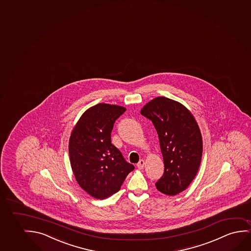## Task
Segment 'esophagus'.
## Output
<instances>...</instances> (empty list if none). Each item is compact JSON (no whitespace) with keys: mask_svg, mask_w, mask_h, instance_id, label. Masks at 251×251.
Listing matches in <instances>:
<instances>
[{"mask_svg":"<svg viewBox=\"0 0 251 251\" xmlns=\"http://www.w3.org/2000/svg\"><path fill=\"white\" fill-rule=\"evenodd\" d=\"M137 167H138V169H139V170H143L144 167H145V160L141 159V160L138 162V164H137Z\"/></svg>","mask_w":251,"mask_h":251,"instance_id":"obj_1","label":"esophagus"}]
</instances>
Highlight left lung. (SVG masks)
<instances>
[{"instance_id": "8db88e82", "label": "left lung", "mask_w": 251, "mask_h": 251, "mask_svg": "<svg viewBox=\"0 0 251 251\" xmlns=\"http://www.w3.org/2000/svg\"><path fill=\"white\" fill-rule=\"evenodd\" d=\"M141 114L151 120L158 134L164 173L155 187L174 196L194 180L201 162L203 143L198 124L186 106L166 97L147 103Z\"/></svg>"}]
</instances>
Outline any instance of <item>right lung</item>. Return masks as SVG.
<instances>
[{
  "instance_id": "1",
  "label": "right lung",
  "mask_w": 251,
  "mask_h": 251,
  "mask_svg": "<svg viewBox=\"0 0 251 251\" xmlns=\"http://www.w3.org/2000/svg\"><path fill=\"white\" fill-rule=\"evenodd\" d=\"M126 110L99 103L85 111L71 132V168L79 186L94 198L102 200L117 193L134 170L111 143L114 122Z\"/></svg>"
}]
</instances>
